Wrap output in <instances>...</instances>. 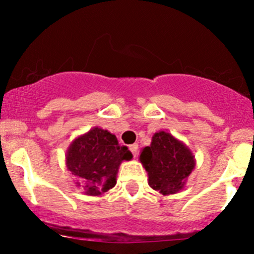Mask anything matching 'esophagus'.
Masks as SVG:
<instances>
[{"label":"esophagus","instance_id":"34e87169","mask_svg":"<svg viewBox=\"0 0 254 254\" xmlns=\"http://www.w3.org/2000/svg\"><path fill=\"white\" fill-rule=\"evenodd\" d=\"M129 148H130V151H131L132 155L134 156L137 155V150H139V145H137V143H132V145L129 146Z\"/></svg>","mask_w":254,"mask_h":254}]
</instances>
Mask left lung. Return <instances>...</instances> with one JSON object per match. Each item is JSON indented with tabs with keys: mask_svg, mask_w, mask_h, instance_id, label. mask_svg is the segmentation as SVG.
Returning <instances> with one entry per match:
<instances>
[{
	"mask_svg": "<svg viewBox=\"0 0 254 254\" xmlns=\"http://www.w3.org/2000/svg\"><path fill=\"white\" fill-rule=\"evenodd\" d=\"M148 173V184L163 195L178 193L193 171L194 156L183 142L165 131L156 132L152 142L140 153Z\"/></svg>",
	"mask_w": 254,
	"mask_h": 254,
	"instance_id": "left-lung-1",
	"label": "left lung"
}]
</instances>
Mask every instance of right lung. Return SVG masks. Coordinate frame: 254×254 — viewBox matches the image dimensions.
<instances>
[{
    "instance_id": "add662e5",
    "label": "right lung",
    "mask_w": 254,
    "mask_h": 254,
    "mask_svg": "<svg viewBox=\"0 0 254 254\" xmlns=\"http://www.w3.org/2000/svg\"><path fill=\"white\" fill-rule=\"evenodd\" d=\"M131 157V152L127 146L119 145L115 135L94 127L71 143L66 165L72 175L83 182L87 195H101L115 186L122 161Z\"/></svg>"
}]
</instances>
